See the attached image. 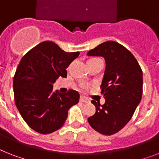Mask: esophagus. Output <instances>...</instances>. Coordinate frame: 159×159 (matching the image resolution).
Instances as JSON below:
<instances>
[{
    "label": "esophagus",
    "instance_id": "esophagus-1",
    "mask_svg": "<svg viewBox=\"0 0 159 159\" xmlns=\"http://www.w3.org/2000/svg\"><path fill=\"white\" fill-rule=\"evenodd\" d=\"M80 101L83 102V103H86V104L90 103V100H89L88 98L85 97V96H82V95L80 97Z\"/></svg>",
    "mask_w": 159,
    "mask_h": 159
}]
</instances>
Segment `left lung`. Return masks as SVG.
Returning a JSON list of instances; mask_svg holds the SVG:
<instances>
[{
	"mask_svg": "<svg viewBox=\"0 0 159 159\" xmlns=\"http://www.w3.org/2000/svg\"><path fill=\"white\" fill-rule=\"evenodd\" d=\"M105 60L100 86L105 103L91 100L95 113L88 117L89 124L103 135L117 133L131 120L140 104L143 92V73L134 55L126 47L113 41L105 42L87 53Z\"/></svg>",
	"mask_w": 159,
	"mask_h": 159,
	"instance_id": "8db88e82",
	"label": "left lung"
}]
</instances>
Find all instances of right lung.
<instances>
[{"label":"right lung","mask_w":159,"mask_h":159,"mask_svg":"<svg viewBox=\"0 0 159 159\" xmlns=\"http://www.w3.org/2000/svg\"><path fill=\"white\" fill-rule=\"evenodd\" d=\"M80 53L65 52L53 42H41L22 58L14 80L16 107L26 123L37 132L50 134L64 125L68 111L78 103L74 90L65 94L53 91L59 77H66V68Z\"/></svg>","instance_id":"obj_1"}]
</instances>
